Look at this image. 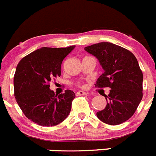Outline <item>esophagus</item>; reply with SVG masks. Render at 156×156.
Here are the masks:
<instances>
[{
  "label": "esophagus",
  "instance_id": "esophagus-1",
  "mask_svg": "<svg viewBox=\"0 0 156 156\" xmlns=\"http://www.w3.org/2000/svg\"><path fill=\"white\" fill-rule=\"evenodd\" d=\"M87 94L86 92L82 91V90H80V91L76 92V95H77V96H80V95H87Z\"/></svg>",
  "mask_w": 156,
  "mask_h": 156
}]
</instances>
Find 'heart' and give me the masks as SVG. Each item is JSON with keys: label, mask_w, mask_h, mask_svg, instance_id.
Instances as JSON below:
<instances>
[{"label": "heart", "mask_w": 156, "mask_h": 156, "mask_svg": "<svg viewBox=\"0 0 156 156\" xmlns=\"http://www.w3.org/2000/svg\"><path fill=\"white\" fill-rule=\"evenodd\" d=\"M76 85H77V86H79V87H83V85L81 83H77Z\"/></svg>", "instance_id": "heart-1"}]
</instances>
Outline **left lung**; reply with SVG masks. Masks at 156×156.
Segmentation results:
<instances>
[{
    "instance_id": "1",
    "label": "left lung",
    "mask_w": 156,
    "mask_h": 156,
    "mask_svg": "<svg viewBox=\"0 0 156 156\" xmlns=\"http://www.w3.org/2000/svg\"><path fill=\"white\" fill-rule=\"evenodd\" d=\"M97 58L104 69L95 87H110L105 96V108L97 112L101 121L118 125L129 119L137 110L143 97V73L131 51L108 42L85 48Z\"/></svg>"
}]
</instances>
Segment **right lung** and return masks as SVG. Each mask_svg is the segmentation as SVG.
Segmentation results:
<instances>
[{
	"label": "right lung",
	"mask_w": 156,
	"mask_h": 156,
	"mask_svg": "<svg viewBox=\"0 0 156 156\" xmlns=\"http://www.w3.org/2000/svg\"><path fill=\"white\" fill-rule=\"evenodd\" d=\"M41 48L20 60L14 76V94L24 115L40 126H53L71 111L73 91L55 94L50 82L61 76L63 59L75 48Z\"/></svg>",
	"instance_id": "obj_1"
}]
</instances>
